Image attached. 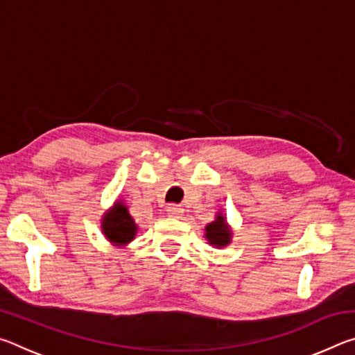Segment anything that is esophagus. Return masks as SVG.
I'll return each mask as SVG.
<instances>
[{
  "mask_svg": "<svg viewBox=\"0 0 355 355\" xmlns=\"http://www.w3.org/2000/svg\"><path fill=\"white\" fill-rule=\"evenodd\" d=\"M167 214H169V218H173V219H180L183 216V211L184 209L180 207V205H169L166 208Z\"/></svg>",
  "mask_w": 355,
  "mask_h": 355,
  "instance_id": "34e87169",
  "label": "esophagus"
}]
</instances>
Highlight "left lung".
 <instances>
[{
    "mask_svg": "<svg viewBox=\"0 0 355 355\" xmlns=\"http://www.w3.org/2000/svg\"><path fill=\"white\" fill-rule=\"evenodd\" d=\"M205 238L208 244L216 245V248H225L232 241V228L228 227L227 219L219 213L216 219L205 227Z\"/></svg>",
    "mask_w": 355,
    "mask_h": 355,
    "instance_id": "1",
    "label": "left lung"
}]
</instances>
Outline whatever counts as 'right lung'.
Instances as JSON below:
<instances>
[{"mask_svg": "<svg viewBox=\"0 0 355 355\" xmlns=\"http://www.w3.org/2000/svg\"><path fill=\"white\" fill-rule=\"evenodd\" d=\"M101 230L112 244L127 245L135 239L137 225L128 213V208L119 200L105 213L103 219H101Z\"/></svg>", "mask_w": 355, "mask_h": 355, "instance_id": "right-lung-1", "label": "right lung"}]
</instances>
